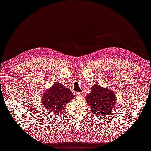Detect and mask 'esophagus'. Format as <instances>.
Returning a JSON list of instances; mask_svg holds the SVG:
<instances>
[{
  "label": "esophagus",
  "instance_id": "obj_1",
  "mask_svg": "<svg viewBox=\"0 0 151 151\" xmlns=\"http://www.w3.org/2000/svg\"><path fill=\"white\" fill-rule=\"evenodd\" d=\"M76 96L78 97H83V94L82 92H76Z\"/></svg>",
  "mask_w": 151,
  "mask_h": 151
}]
</instances>
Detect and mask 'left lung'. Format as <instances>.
<instances>
[{
	"label": "left lung",
	"mask_w": 151,
	"mask_h": 151,
	"mask_svg": "<svg viewBox=\"0 0 151 151\" xmlns=\"http://www.w3.org/2000/svg\"><path fill=\"white\" fill-rule=\"evenodd\" d=\"M86 101L91 106L92 113L103 117L113 111L116 99L114 92L109 88L94 85L91 88V92L86 96Z\"/></svg>",
	"instance_id": "8db88e82"
}]
</instances>
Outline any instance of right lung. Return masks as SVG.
I'll return each instance as SVG.
<instances>
[{
	"label": "right lung",
	"mask_w": 151,
	"mask_h": 151,
	"mask_svg": "<svg viewBox=\"0 0 151 151\" xmlns=\"http://www.w3.org/2000/svg\"><path fill=\"white\" fill-rule=\"evenodd\" d=\"M73 97L75 96L69 88L56 82L43 94L42 101L48 113L57 114L63 110L64 106L67 105Z\"/></svg>",
	"instance_id": "1"
}]
</instances>
